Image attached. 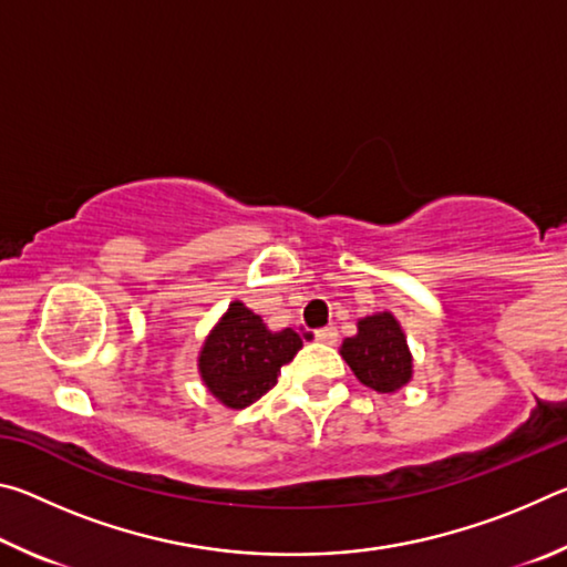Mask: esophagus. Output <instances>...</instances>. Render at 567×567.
I'll use <instances>...</instances> for the list:
<instances>
[{
    "label": "esophagus",
    "mask_w": 567,
    "mask_h": 567,
    "mask_svg": "<svg viewBox=\"0 0 567 567\" xmlns=\"http://www.w3.org/2000/svg\"><path fill=\"white\" fill-rule=\"evenodd\" d=\"M315 338H318V342H322V344H334V342H338V330L320 328L318 332H315Z\"/></svg>",
    "instance_id": "1"
}]
</instances>
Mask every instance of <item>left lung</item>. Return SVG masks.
I'll return each mask as SVG.
<instances>
[{"instance_id": "8db88e82", "label": "left lung", "mask_w": 567, "mask_h": 567, "mask_svg": "<svg viewBox=\"0 0 567 567\" xmlns=\"http://www.w3.org/2000/svg\"><path fill=\"white\" fill-rule=\"evenodd\" d=\"M340 354L362 385L378 392H395L412 378L405 332L390 312L360 320L358 334L342 342Z\"/></svg>"}]
</instances>
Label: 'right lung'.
I'll use <instances>...</instances> for the list:
<instances>
[{
  "label": "right lung",
  "mask_w": 567,
  "mask_h": 567,
  "mask_svg": "<svg viewBox=\"0 0 567 567\" xmlns=\"http://www.w3.org/2000/svg\"><path fill=\"white\" fill-rule=\"evenodd\" d=\"M302 348L300 334L290 328L270 332L260 315L243 302L229 305L223 322L209 334L199 372L207 390L227 408H247L277 385L282 364Z\"/></svg>",
  "instance_id": "obj_1"
}]
</instances>
